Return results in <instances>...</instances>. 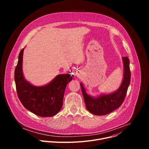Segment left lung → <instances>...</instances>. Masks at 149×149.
Instances as JSON below:
<instances>
[{
  "label": "left lung",
  "instance_id": "left-lung-1",
  "mask_svg": "<svg viewBox=\"0 0 149 149\" xmlns=\"http://www.w3.org/2000/svg\"><path fill=\"white\" fill-rule=\"evenodd\" d=\"M124 63V78L120 87L116 92L101 95L98 98H93L86 94L82 84H80L82 93L87 109L96 116L107 114L120 107L127 94L130 82L131 72L130 61L127 56L123 57Z\"/></svg>",
  "mask_w": 149,
  "mask_h": 149
}]
</instances>
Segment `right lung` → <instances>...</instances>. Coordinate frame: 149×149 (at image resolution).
Segmentation results:
<instances>
[{"label": "right lung", "instance_id": "add662e5", "mask_svg": "<svg viewBox=\"0 0 149 149\" xmlns=\"http://www.w3.org/2000/svg\"><path fill=\"white\" fill-rule=\"evenodd\" d=\"M24 48L20 51L15 70V81L18 98L27 110L40 117H52L62 107L67 85L72 79L69 74L58 75L51 83L43 87H35L28 82L22 73Z\"/></svg>", "mask_w": 149, "mask_h": 149}]
</instances>
